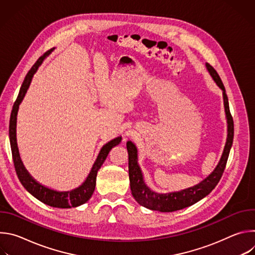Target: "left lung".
<instances>
[{"mask_svg": "<svg viewBox=\"0 0 255 255\" xmlns=\"http://www.w3.org/2000/svg\"><path fill=\"white\" fill-rule=\"evenodd\" d=\"M207 68L210 72V75L216 82V84L219 86L223 91V98H224V106H225V112L227 117L228 123V137L227 142L224 148V152L222 154L221 160L219 164L217 165L215 170L205 178L201 184L186 189L180 192L169 193V194H157L153 191L149 190L148 187L144 184L143 176L141 170L137 164V149L135 145L131 142H127V150H128V164H129V179H130V188L131 193L134 199L137 201L138 204L141 206L153 210V211H160V212H174L177 210L185 209L190 207L207 195H209L215 187L219 183V180L222 177V174L225 170L226 163L228 160L229 152L233 143L234 137V122L232 115L230 113L228 97L226 95L225 87L218 75L216 69L209 63L206 64Z\"/></svg>", "mask_w": 255, "mask_h": 255, "instance_id": "1", "label": "left lung"}]
</instances>
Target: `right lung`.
<instances>
[{
	"mask_svg": "<svg viewBox=\"0 0 255 255\" xmlns=\"http://www.w3.org/2000/svg\"><path fill=\"white\" fill-rule=\"evenodd\" d=\"M51 49L45 52L42 56H40L37 61H36L33 66L28 71V74L25 77V80L20 88L19 95L14 103L12 113L10 117V124H9V137H10V144H11V150H12V157L14 161V166L16 173L18 175L19 180L23 187L36 199H38L40 202L54 208H72V207H78L80 205L85 204L93 195L96 187V178H97V172L101 168L102 164L104 163L105 159L107 158L109 152L111 149L118 145L121 142V137H117L110 142H108L106 145L102 147L97 160L95 161L92 170L85 180V183L79 187L78 189L70 191V192H55L52 190H49L41 185H39L37 181H35L30 174L27 172L25 167L22 164V161L19 156L18 148H17V143H16V120H17V112L20 103L22 102L27 89L29 88L30 82L32 80L33 75L37 70L38 66L41 64L44 57L50 53Z\"/></svg>",
	"mask_w": 255,
	"mask_h": 255,
	"instance_id": "add662e5",
	"label": "right lung"
}]
</instances>
